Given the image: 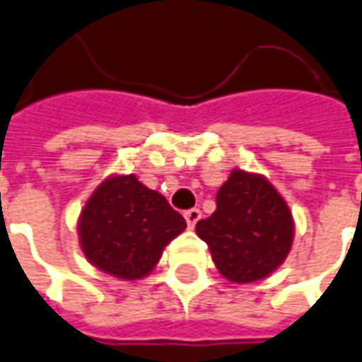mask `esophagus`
I'll return each mask as SVG.
<instances>
[{"mask_svg": "<svg viewBox=\"0 0 362 362\" xmlns=\"http://www.w3.org/2000/svg\"><path fill=\"white\" fill-rule=\"evenodd\" d=\"M200 217H202V211L200 209H196V207L185 211V221H187V226H189V228H194L196 223L200 221Z\"/></svg>", "mask_w": 362, "mask_h": 362, "instance_id": "obj_1", "label": "esophagus"}]
</instances>
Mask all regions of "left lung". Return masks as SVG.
Here are the masks:
<instances>
[{"label":"left lung","instance_id":"left-lung-1","mask_svg":"<svg viewBox=\"0 0 362 362\" xmlns=\"http://www.w3.org/2000/svg\"><path fill=\"white\" fill-rule=\"evenodd\" d=\"M293 217L264 177L232 170L217 192V209L196 223L213 262L234 283L259 281L281 264L293 243Z\"/></svg>","mask_w":362,"mask_h":362}]
</instances>
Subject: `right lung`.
<instances>
[{"label":"right lung","instance_id":"right-lung-1","mask_svg":"<svg viewBox=\"0 0 362 362\" xmlns=\"http://www.w3.org/2000/svg\"><path fill=\"white\" fill-rule=\"evenodd\" d=\"M187 223L136 175L103 181L81 211L79 238L92 264L120 279L147 276Z\"/></svg>","mask_w":362,"mask_h":362}]
</instances>
